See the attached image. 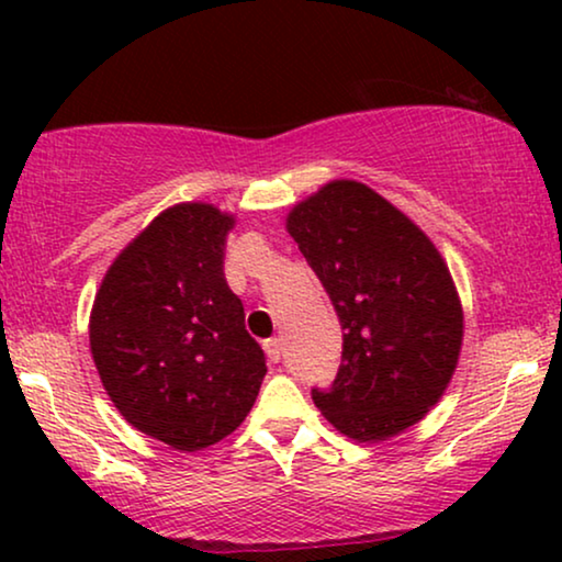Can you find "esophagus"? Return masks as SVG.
I'll use <instances>...</instances> for the list:
<instances>
[{
    "instance_id": "34e87169",
    "label": "esophagus",
    "mask_w": 562,
    "mask_h": 562,
    "mask_svg": "<svg viewBox=\"0 0 562 562\" xmlns=\"http://www.w3.org/2000/svg\"><path fill=\"white\" fill-rule=\"evenodd\" d=\"M263 350H266V356H268V360H271V363H279V360H281V340H279V337H271V340H266Z\"/></svg>"
}]
</instances>
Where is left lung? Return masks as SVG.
<instances>
[{
    "mask_svg": "<svg viewBox=\"0 0 562 562\" xmlns=\"http://www.w3.org/2000/svg\"><path fill=\"white\" fill-rule=\"evenodd\" d=\"M286 229L342 325L337 379L312 394L322 417L356 442L414 427L445 396L463 348V304L437 245L352 179L296 202Z\"/></svg>",
    "mask_w": 562,
    "mask_h": 562,
    "instance_id": "obj_1",
    "label": "left lung"
}]
</instances>
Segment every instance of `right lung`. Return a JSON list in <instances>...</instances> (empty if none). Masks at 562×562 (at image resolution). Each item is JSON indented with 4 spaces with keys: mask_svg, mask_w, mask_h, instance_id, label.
<instances>
[{
    "mask_svg": "<svg viewBox=\"0 0 562 562\" xmlns=\"http://www.w3.org/2000/svg\"><path fill=\"white\" fill-rule=\"evenodd\" d=\"M235 214L168 206L106 268L89 348L117 412L143 435L196 452L248 417L266 375L222 258Z\"/></svg>",
    "mask_w": 562,
    "mask_h": 562,
    "instance_id": "obj_1",
    "label": "right lung"
}]
</instances>
